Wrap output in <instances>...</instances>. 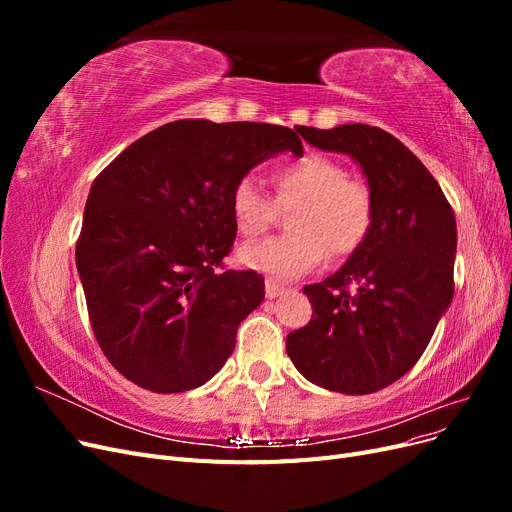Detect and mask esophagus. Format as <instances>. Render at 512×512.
Masks as SVG:
<instances>
[{
	"mask_svg": "<svg viewBox=\"0 0 512 512\" xmlns=\"http://www.w3.org/2000/svg\"><path fill=\"white\" fill-rule=\"evenodd\" d=\"M284 290H286V288H284L282 284H277V282H273V280H267V282H265V294H267V299L280 297V294H282Z\"/></svg>",
	"mask_w": 512,
	"mask_h": 512,
	"instance_id": "1",
	"label": "esophagus"
}]
</instances>
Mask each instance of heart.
Instances as JSON below:
<instances>
[{
    "label": "heart",
    "mask_w": 512,
    "mask_h": 512,
    "mask_svg": "<svg viewBox=\"0 0 512 512\" xmlns=\"http://www.w3.org/2000/svg\"><path fill=\"white\" fill-rule=\"evenodd\" d=\"M269 181L271 198L254 179L243 177L230 192V213L239 235L256 239L273 226L277 207H294L288 218L292 235L243 245L245 267L273 277H299L327 258H348L361 250L374 226V194L369 185L350 179L348 170L322 153L277 162Z\"/></svg>",
    "instance_id": "1"
}]
</instances>
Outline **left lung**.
<instances>
[{
    "label": "left lung",
    "mask_w": 512,
    "mask_h": 512,
    "mask_svg": "<svg viewBox=\"0 0 512 512\" xmlns=\"http://www.w3.org/2000/svg\"><path fill=\"white\" fill-rule=\"evenodd\" d=\"M309 145L361 164L374 194V226L359 252L303 288L312 320L288 333L294 367L322 389L367 395L421 359L453 301L457 224L438 181L397 138L367 123L303 128Z\"/></svg>",
    "instance_id": "1"
}]
</instances>
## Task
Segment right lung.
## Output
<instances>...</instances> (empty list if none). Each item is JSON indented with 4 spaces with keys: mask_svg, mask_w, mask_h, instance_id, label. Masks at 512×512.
Here are the masks:
<instances>
[{
    "mask_svg": "<svg viewBox=\"0 0 512 512\" xmlns=\"http://www.w3.org/2000/svg\"><path fill=\"white\" fill-rule=\"evenodd\" d=\"M296 133L179 119L138 138L96 177L76 269L91 329L123 378L181 393L222 369L239 324L265 299L256 271H218L237 237L230 192L273 153L303 156Z\"/></svg>",
    "mask_w": 512,
    "mask_h": 512,
    "instance_id": "add662e5",
    "label": "right lung"
}]
</instances>
